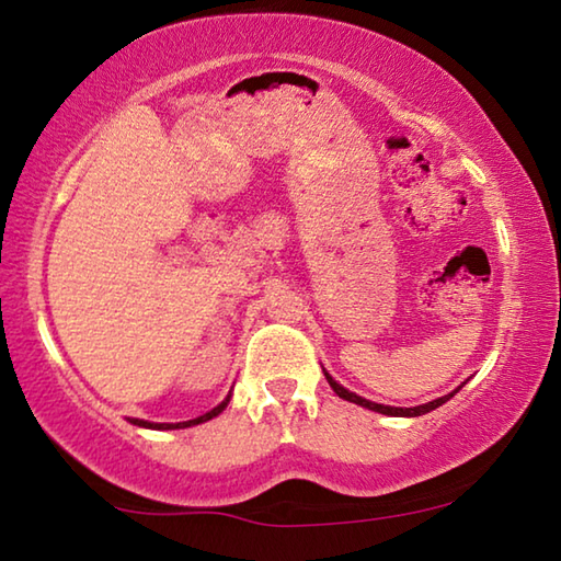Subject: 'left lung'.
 <instances>
[{
  "instance_id": "obj_1",
  "label": "left lung",
  "mask_w": 561,
  "mask_h": 561,
  "mask_svg": "<svg viewBox=\"0 0 561 561\" xmlns=\"http://www.w3.org/2000/svg\"><path fill=\"white\" fill-rule=\"evenodd\" d=\"M324 376H327L329 386L334 388V393H336L339 398H344V401H351V403H356V405H364V408H368V411H376V413H383V415H398V417H415V415L431 413V411H435V408H438V405H443L445 401H450V398L460 391V388H458V391H453V393L443 396V398H435V401H431V403H423V405H413V408H393V405H381V403L366 401V398H360V396H356V393L346 391V388L341 386V383H336L334 378H331L329 374H324Z\"/></svg>"
}]
</instances>
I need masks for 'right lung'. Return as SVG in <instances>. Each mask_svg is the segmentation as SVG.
<instances>
[{
	"mask_svg": "<svg viewBox=\"0 0 561 561\" xmlns=\"http://www.w3.org/2000/svg\"><path fill=\"white\" fill-rule=\"evenodd\" d=\"M227 403H230V396H227L220 405H215L210 413H205V415H201V417H193V421H185V423H148V421H140V417H130V423H133V425H140V428H150V431H175V428H190V425L205 423V421H210V417L220 415V413L225 411V408H227Z\"/></svg>",
	"mask_w": 561,
	"mask_h": 561,
	"instance_id": "1",
	"label": "right lung"
}]
</instances>
